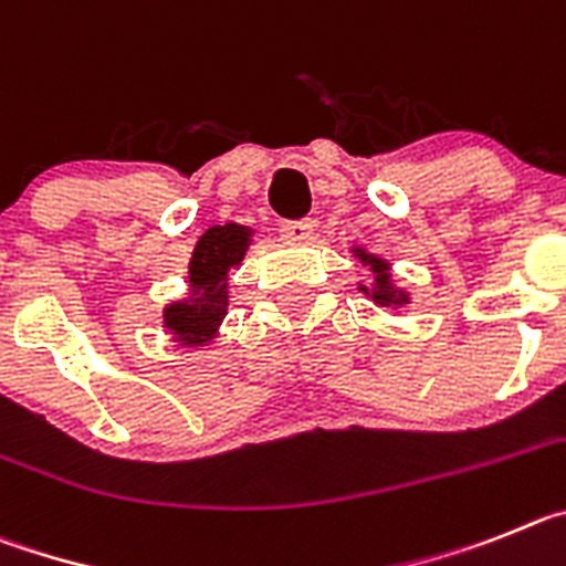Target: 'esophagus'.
Masks as SVG:
<instances>
[{"instance_id": "1", "label": "esophagus", "mask_w": 566, "mask_h": 566, "mask_svg": "<svg viewBox=\"0 0 566 566\" xmlns=\"http://www.w3.org/2000/svg\"><path fill=\"white\" fill-rule=\"evenodd\" d=\"M282 237L287 239V242H295V245H302V242H307V239L313 237V222H310V220L284 222V226H282Z\"/></svg>"}]
</instances>
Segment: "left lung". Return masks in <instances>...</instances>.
<instances>
[{
	"instance_id": "obj_1",
	"label": "left lung",
	"mask_w": 566,
	"mask_h": 566,
	"mask_svg": "<svg viewBox=\"0 0 566 566\" xmlns=\"http://www.w3.org/2000/svg\"><path fill=\"white\" fill-rule=\"evenodd\" d=\"M349 253H353V256L358 259L360 264H364L366 271H369L371 282H358V290L366 295V298H371V304H375V307H380V310L409 307L411 293L395 282V276H391L389 259L366 251L364 245H353V248H349Z\"/></svg>"
}]
</instances>
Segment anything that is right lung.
Returning a JSON list of instances; mask_svg holds the SVG:
<instances>
[{
    "label": "right lung",
    "instance_id": "add662e5",
    "mask_svg": "<svg viewBox=\"0 0 566 566\" xmlns=\"http://www.w3.org/2000/svg\"><path fill=\"white\" fill-rule=\"evenodd\" d=\"M253 242V228L226 222L197 239L186 273V295L163 307V329L182 349H200L220 335L228 315V273L237 271Z\"/></svg>",
    "mask_w": 566,
    "mask_h": 566
}]
</instances>
